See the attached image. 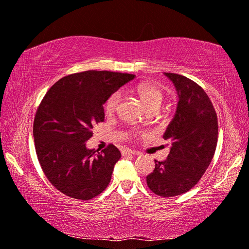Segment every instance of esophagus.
I'll return each mask as SVG.
<instances>
[{
    "label": "esophagus",
    "instance_id": "1",
    "mask_svg": "<svg viewBox=\"0 0 249 249\" xmlns=\"http://www.w3.org/2000/svg\"><path fill=\"white\" fill-rule=\"evenodd\" d=\"M122 155L126 156V155H139V153L134 149H129V148H124L122 149Z\"/></svg>",
    "mask_w": 249,
    "mask_h": 249
}]
</instances>
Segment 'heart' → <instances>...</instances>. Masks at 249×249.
<instances>
[{
    "instance_id": "1",
    "label": "heart",
    "mask_w": 249,
    "mask_h": 249,
    "mask_svg": "<svg viewBox=\"0 0 249 249\" xmlns=\"http://www.w3.org/2000/svg\"><path fill=\"white\" fill-rule=\"evenodd\" d=\"M133 92L140 97L142 103L147 109H159L164 101V92L160 86L149 82L139 83ZM121 102V93H114L108 97L105 103V112L107 115H112L118 107Z\"/></svg>"
}]
</instances>
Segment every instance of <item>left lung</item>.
I'll return each mask as SVG.
<instances>
[{"label": "left lung", "instance_id": "obj_1", "mask_svg": "<svg viewBox=\"0 0 249 249\" xmlns=\"http://www.w3.org/2000/svg\"><path fill=\"white\" fill-rule=\"evenodd\" d=\"M174 84L178 103L163 137L169 154L147 175V186L156 195L173 197L194 187L215 154L218 123L210 97L198 84L183 75L165 73Z\"/></svg>", "mask_w": 249, "mask_h": 249}]
</instances>
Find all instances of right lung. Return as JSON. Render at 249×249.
<instances>
[{"mask_svg": "<svg viewBox=\"0 0 249 249\" xmlns=\"http://www.w3.org/2000/svg\"><path fill=\"white\" fill-rule=\"evenodd\" d=\"M134 78L85 71L61 78L47 90L34 118L35 149L44 174L63 194L89 200L108 186L121 152L110 144L98 153L86 142L93 125L104 121L108 97Z\"/></svg>", "mask_w": 249, "mask_h": 249, "instance_id": "obj_1", "label": "right lung"}]
</instances>
